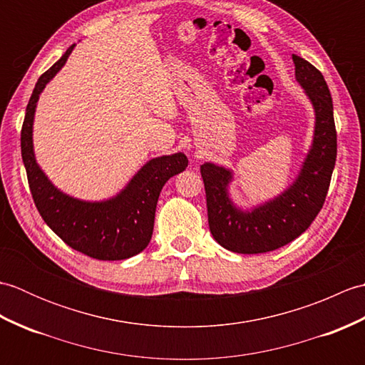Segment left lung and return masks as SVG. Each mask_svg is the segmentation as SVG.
<instances>
[{"label":"left lung","instance_id":"left-lung-1","mask_svg":"<svg viewBox=\"0 0 365 365\" xmlns=\"http://www.w3.org/2000/svg\"><path fill=\"white\" fill-rule=\"evenodd\" d=\"M294 78L314 108L312 144L293 182L265 202L243 208L230 197L234 170L207 161L204 178L208 226L222 247L238 254L274 251L311 226L328 195L337 155L334 110L328 84L317 68L293 54Z\"/></svg>","mask_w":365,"mask_h":365}]
</instances>
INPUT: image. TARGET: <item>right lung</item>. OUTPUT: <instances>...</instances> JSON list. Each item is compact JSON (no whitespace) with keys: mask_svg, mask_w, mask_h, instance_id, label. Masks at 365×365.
<instances>
[{"mask_svg":"<svg viewBox=\"0 0 365 365\" xmlns=\"http://www.w3.org/2000/svg\"><path fill=\"white\" fill-rule=\"evenodd\" d=\"M73 48L75 43L36 83L21 128L23 165L37 210L54 234L92 259L123 260L149 245L160 192L170 177L187 169L188 158L182 152L152 158L118 195L103 200H83L54 187L36 160L34 115L38 97L66 66Z\"/></svg>","mask_w":365,"mask_h":365,"instance_id":"add662e5","label":"right lung"}]
</instances>
